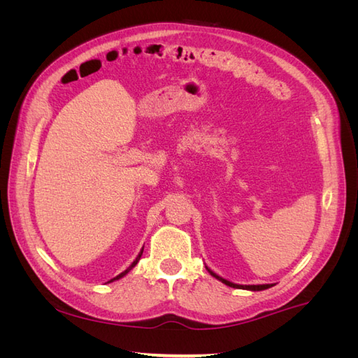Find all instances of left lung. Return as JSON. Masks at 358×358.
I'll return each instance as SVG.
<instances>
[{
  "instance_id": "left-lung-1",
  "label": "left lung",
  "mask_w": 358,
  "mask_h": 358,
  "mask_svg": "<svg viewBox=\"0 0 358 358\" xmlns=\"http://www.w3.org/2000/svg\"><path fill=\"white\" fill-rule=\"evenodd\" d=\"M208 270H209V268H208ZM209 273H210L213 278H216L218 280H221L222 284L229 285V287H233V288H242V289H251V291H262V289H267V288L272 287L270 284H264V285H237V284H233V282H230V280H227V279H224V278L218 276L216 273H213L212 270H209Z\"/></svg>"
}]
</instances>
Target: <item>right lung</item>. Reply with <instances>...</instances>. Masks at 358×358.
I'll return each instance as SVG.
<instances>
[{
	"label": "right lung",
	"mask_w": 358,
	"mask_h": 358,
	"mask_svg": "<svg viewBox=\"0 0 358 358\" xmlns=\"http://www.w3.org/2000/svg\"><path fill=\"white\" fill-rule=\"evenodd\" d=\"M142 254H143V249H142V251H140V254L137 255V258H136V259H134V262L131 263V266H129V267H128L127 270H124V272H122V273H119L117 276H115L113 279H110V280H109V282H113V280H116V279H121L122 276H125V275H127V273L129 272V270H131V268H133V267H134V266H136V264L138 263V259H140V257H142Z\"/></svg>",
	"instance_id": "add662e5"
}]
</instances>
